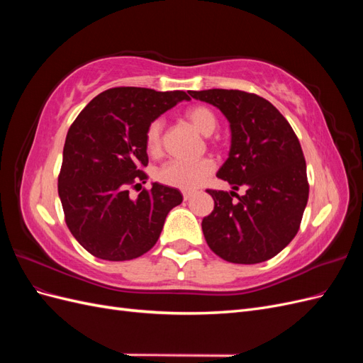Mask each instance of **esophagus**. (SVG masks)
Instances as JSON below:
<instances>
[{
    "instance_id": "1",
    "label": "esophagus",
    "mask_w": 363,
    "mask_h": 363,
    "mask_svg": "<svg viewBox=\"0 0 363 363\" xmlns=\"http://www.w3.org/2000/svg\"><path fill=\"white\" fill-rule=\"evenodd\" d=\"M192 195H194L192 192H183V199H184L186 201H188V200L191 199V196H192Z\"/></svg>"
}]
</instances>
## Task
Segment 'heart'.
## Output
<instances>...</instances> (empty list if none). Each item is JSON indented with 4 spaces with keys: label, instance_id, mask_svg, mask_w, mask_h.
I'll list each match as a JSON object with an SVG mask.
<instances>
[{
    "label": "heart",
    "instance_id": "b5f03b06",
    "mask_svg": "<svg viewBox=\"0 0 363 363\" xmlns=\"http://www.w3.org/2000/svg\"><path fill=\"white\" fill-rule=\"evenodd\" d=\"M186 119L204 136H211L218 128V116L207 106H194L186 112ZM145 148L150 156H160L163 148V123L160 119L151 121L145 130ZM215 164L211 159H200L195 162L169 160L163 163L156 172V179L182 191H194L203 184L208 175L213 172Z\"/></svg>",
    "mask_w": 363,
    "mask_h": 363
}]
</instances>
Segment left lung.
<instances>
[{"instance_id":"obj_1","label":"left lung","mask_w":363,"mask_h":363,"mask_svg":"<svg viewBox=\"0 0 363 363\" xmlns=\"http://www.w3.org/2000/svg\"><path fill=\"white\" fill-rule=\"evenodd\" d=\"M189 94L218 107L230 123L232 148L216 175L235 190L247 188L245 196L206 191L215 201L213 212L201 223L206 242L227 262H265L295 238L309 199L300 140L286 118L256 94L236 89Z\"/></svg>"}]
</instances>
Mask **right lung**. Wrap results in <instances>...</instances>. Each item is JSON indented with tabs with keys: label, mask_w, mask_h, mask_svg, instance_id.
Segmentation results:
<instances>
[{
	"label": "right lung",
	"mask_w": 363,
	"mask_h": 363,
	"mask_svg": "<svg viewBox=\"0 0 363 363\" xmlns=\"http://www.w3.org/2000/svg\"><path fill=\"white\" fill-rule=\"evenodd\" d=\"M182 100L183 91L112 87L87 104L71 124L63 147L59 196L72 236L92 256L131 260L150 251L160 236L180 191L152 183L130 199L128 189L145 183V130Z\"/></svg>",
	"instance_id": "1"
}]
</instances>
